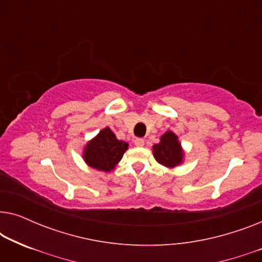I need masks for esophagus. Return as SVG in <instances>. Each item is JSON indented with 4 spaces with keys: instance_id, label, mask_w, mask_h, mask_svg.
<instances>
[{
    "instance_id": "1",
    "label": "esophagus",
    "mask_w": 262,
    "mask_h": 262,
    "mask_svg": "<svg viewBox=\"0 0 262 262\" xmlns=\"http://www.w3.org/2000/svg\"><path fill=\"white\" fill-rule=\"evenodd\" d=\"M144 143H145V141L143 138L135 139V144L137 145V146H143V145H144Z\"/></svg>"
}]
</instances>
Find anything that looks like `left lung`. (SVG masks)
<instances>
[{
    "mask_svg": "<svg viewBox=\"0 0 262 262\" xmlns=\"http://www.w3.org/2000/svg\"><path fill=\"white\" fill-rule=\"evenodd\" d=\"M152 155L161 166L171 169L181 166L185 161V150L179 137L168 130L160 137V142L152 145Z\"/></svg>",
    "mask_w": 262,
    "mask_h": 262,
    "instance_id": "left-lung-1",
    "label": "left lung"
}]
</instances>
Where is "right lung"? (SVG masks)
Listing matches in <instances>:
<instances>
[{
	"instance_id": "1",
	"label": "right lung",
	"mask_w": 262,
	"mask_h": 262,
	"mask_svg": "<svg viewBox=\"0 0 262 262\" xmlns=\"http://www.w3.org/2000/svg\"><path fill=\"white\" fill-rule=\"evenodd\" d=\"M128 149V143L119 141L108 126L103 127L95 137L85 143L82 159L87 166L96 170L110 173L116 169Z\"/></svg>"
}]
</instances>
